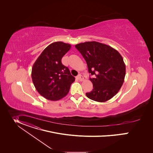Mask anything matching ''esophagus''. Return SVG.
Here are the masks:
<instances>
[{
  "label": "esophagus",
  "instance_id": "34e87169",
  "mask_svg": "<svg viewBox=\"0 0 153 153\" xmlns=\"http://www.w3.org/2000/svg\"><path fill=\"white\" fill-rule=\"evenodd\" d=\"M76 78L78 79H79L80 81H82L84 80V77L81 75H78L77 76H76Z\"/></svg>",
  "mask_w": 153,
  "mask_h": 153
}]
</instances>
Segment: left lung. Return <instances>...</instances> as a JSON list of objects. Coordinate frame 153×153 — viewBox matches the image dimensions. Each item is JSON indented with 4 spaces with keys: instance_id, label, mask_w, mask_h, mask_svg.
Returning <instances> with one entry per match:
<instances>
[{
    "instance_id": "left-lung-1",
    "label": "left lung",
    "mask_w": 153,
    "mask_h": 153,
    "mask_svg": "<svg viewBox=\"0 0 153 153\" xmlns=\"http://www.w3.org/2000/svg\"><path fill=\"white\" fill-rule=\"evenodd\" d=\"M87 64L93 89L86 93L89 99L105 102L115 96L122 87L126 76V65L120 53L109 45L95 41L76 44Z\"/></svg>"
}]
</instances>
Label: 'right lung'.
Segmentation results:
<instances>
[{
    "mask_svg": "<svg viewBox=\"0 0 153 153\" xmlns=\"http://www.w3.org/2000/svg\"><path fill=\"white\" fill-rule=\"evenodd\" d=\"M71 46L62 42L48 45L35 62L32 69L34 86L44 98L51 101L62 99L69 92L75 81L68 67L61 59Z\"/></svg>",
    "mask_w": 153,
    "mask_h": 153,
    "instance_id": "obj_1",
    "label": "right lung"
}]
</instances>
